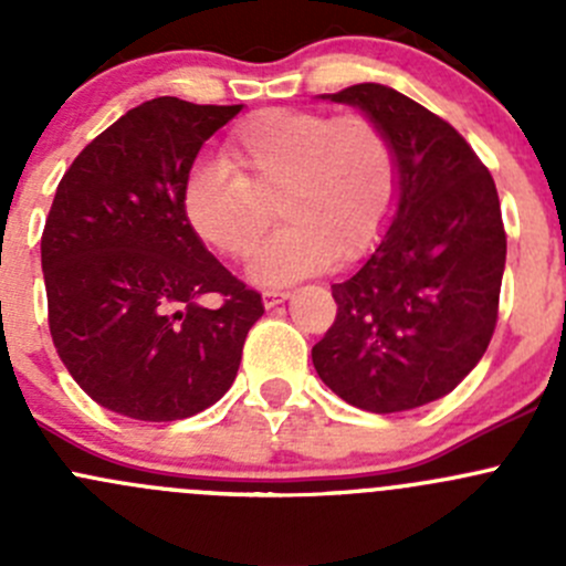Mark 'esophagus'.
I'll return each instance as SVG.
<instances>
[{
    "label": "esophagus",
    "mask_w": 566,
    "mask_h": 566,
    "mask_svg": "<svg viewBox=\"0 0 566 566\" xmlns=\"http://www.w3.org/2000/svg\"><path fill=\"white\" fill-rule=\"evenodd\" d=\"M290 293H284V290H265V293H262V304L268 306V310H271V306H276V304H282L284 298H287Z\"/></svg>",
    "instance_id": "esophagus-1"
}]
</instances>
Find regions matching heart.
<instances>
[{"label": "heart", "instance_id": "heart-1", "mask_svg": "<svg viewBox=\"0 0 566 566\" xmlns=\"http://www.w3.org/2000/svg\"><path fill=\"white\" fill-rule=\"evenodd\" d=\"M397 153L367 114L331 117L312 108H262L227 142L224 161L188 175V227L230 260L260 247L271 208L287 224L254 260L260 282H293L339 260H356L389 227L397 208Z\"/></svg>", "mask_w": 566, "mask_h": 566}]
</instances>
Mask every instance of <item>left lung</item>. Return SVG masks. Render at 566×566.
Segmentation results:
<instances>
[{"instance_id":"8db88e82","label":"left lung","mask_w":566,"mask_h":566,"mask_svg":"<svg viewBox=\"0 0 566 566\" xmlns=\"http://www.w3.org/2000/svg\"><path fill=\"white\" fill-rule=\"evenodd\" d=\"M367 112L397 153L389 232L347 282L336 319L312 347L319 380L369 413L447 397L499 323L506 232L488 167L438 114L384 84L328 95Z\"/></svg>"}]
</instances>
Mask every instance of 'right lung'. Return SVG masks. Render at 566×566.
<instances>
[{"mask_svg": "<svg viewBox=\"0 0 566 566\" xmlns=\"http://www.w3.org/2000/svg\"><path fill=\"white\" fill-rule=\"evenodd\" d=\"M238 112L147 101L56 186L40 238L51 339L84 394L128 419H188L219 402L265 312L182 213L199 147ZM208 292L213 311L198 304Z\"/></svg>", "mask_w": 566, "mask_h": 566, "instance_id": "add662e5", "label": "right lung"}]
</instances>
